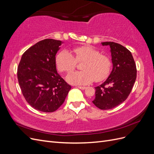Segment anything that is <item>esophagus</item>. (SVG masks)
I'll return each instance as SVG.
<instances>
[{
    "mask_svg": "<svg viewBox=\"0 0 154 154\" xmlns=\"http://www.w3.org/2000/svg\"><path fill=\"white\" fill-rule=\"evenodd\" d=\"M78 88H80V89H82V90H85V88H87L86 87H82V86H78Z\"/></svg>",
    "mask_w": 154,
    "mask_h": 154,
    "instance_id": "obj_1",
    "label": "esophagus"
}]
</instances>
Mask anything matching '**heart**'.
Here are the masks:
<instances>
[{
	"label": "heart",
	"mask_w": 154,
	"mask_h": 154,
	"mask_svg": "<svg viewBox=\"0 0 154 154\" xmlns=\"http://www.w3.org/2000/svg\"><path fill=\"white\" fill-rule=\"evenodd\" d=\"M73 55L67 50H62L56 57V64L60 72L70 73L76 67L77 62H83L82 71L70 74L68 82L74 85H84L93 81L100 82L110 75L112 61L108 55L101 52L92 45H83L72 49Z\"/></svg>",
	"instance_id": "b5f03b06"
}]
</instances>
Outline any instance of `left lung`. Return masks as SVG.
<instances>
[{"label": "left lung", "instance_id": "1", "mask_svg": "<svg viewBox=\"0 0 154 154\" xmlns=\"http://www.w3.org/2000/svg\"><path fill=\"white\" fill-rule=\"evenodd\" d=\"M101 44L110 46L113 69L106 80L95 87L92 103L101 110H108L127 98L136 80L137 69L131 52L124 46L113 42Z\"/></svg>", "mask_w": 154, "mask_h": 154}]
</instances>
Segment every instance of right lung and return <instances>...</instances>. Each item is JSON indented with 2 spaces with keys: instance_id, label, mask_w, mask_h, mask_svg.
I'll return each mask as SVG.
<instances>
[{
  "instance_id": "1",
  "label": "right lung",
  "mask_w": 154,
  "mask_h": 154,
  "mask_svg": "<svg viewBox=\"0 0 154 154\" xmlns=\"http://www.w3.org/2000/svg\"><path fill=\"white\" fill-rule=\"evenodd\" d=\"M62 41L44 39L22 54L17 78L25 100L32 108L53 112L61 106L71 86L57 72L55 56Z\"/></svg>"
}]
</instances>
